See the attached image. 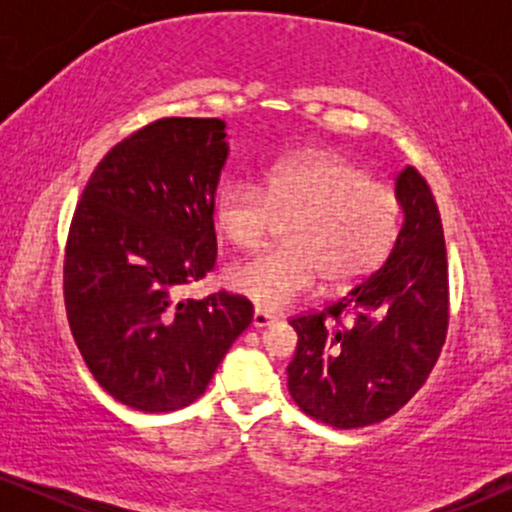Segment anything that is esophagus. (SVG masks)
<instances>
[{"label": "esophagus", "instance_id": "obj_1", "mask_svg": "<svg viewBox=\"0 0 512 512\" xmlns=\"http://www.w3.org/2000/svg\"><path fill=\"white\" fill-rule=\"evenodd\" d=\"M276 317L272 313H264V310L257 308L255 315H252V327H257V330H262V327L272 325Z\"/></svg>", "mask_w": 512, "mask_h": 512}]
</instances>
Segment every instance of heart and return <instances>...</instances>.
Instances as JSON below:
<instances>
[{
    "label": "heart",
    "mask_w": 512,
    "mask_h": 512,
    "mask_svg": "<svg viewBox=\"0 0 512 512\" xmlns=\"http://www.w3.org/2000/svg\"><path fill=\"white\" fill-rule=\"evenodd\" d=\"M216 228L238 250H255L276 221L284 248L240 262L226 272L233 291L257 308L281 310L322 276L344 289L385 260L399 231V197L383 180L330 151H298L264 173V182L226 180L214 195Z\"/></svg>",
    "instance_id": "obj_1"
}]
</instances>
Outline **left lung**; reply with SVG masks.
<instances>
[{
	"mask_svg": "<svg viewBox=\"0 0 512 512\" xmlns=\"http://www.w3.org/2000/svg\"><path fill=\"white\" fill-rule=\"evenodd\" d=\"M402 207L383 267L320 313L293 317L289 392L334 428L385 421L426 383L448 332V255L431 187L416 168L397 175ZM355 320L341 327V315Z\"/></svg>",
	"mask_w": 512,
	"mask_h": 512,
	"instance_id": "obj_1",
	"label": "left lung"
}]
</instances>
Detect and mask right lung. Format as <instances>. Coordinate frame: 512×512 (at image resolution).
<instances>
[{"mask_svg": "<svg viewBox=\"0 0 512 512\" xmlns=\"http://www.w3.org/2000/svg\"><path fill=\"white\" fill-rule=\"evenodd\" d=\"M226 122L163 117L122 139L93 170L64 255V305L98 385L139 411H175L207 390L248 330L252 303L180 289L214 269V195Z\"/></svg>", "mask_w": 512, "mask_h": 512, "instance_id": "obj_1", "label": "right lung"}]
</instances>
